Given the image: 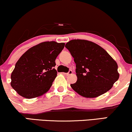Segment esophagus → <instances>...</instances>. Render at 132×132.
Wrapping results in <instances>:
<instances>
[{"label":"esophagus","instance_id":"esophagus-1","mask_svg":"<svg viewBox=\"0 0 132 132\" xmlns=\"http://www.w3.org/2000/svg\"><path fill=\"white\" fill-rule=\"evenodd\" d=\"M63 74H64V75H66V76H69V75H71V74H72V71L71 70H69V72L68 73H63Z\"/></svg>","mask_w":132,"mask_h":132}]
</instances>
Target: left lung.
Masks as SVG:
<instances>
[{
    "mask_svg": "<svg viewBox=\"0 0 132 132\" xmlns=\"http://www.w3.org/2000/svg\"><path fill=\"white\" fill-rule=\"evenodd\" d=\"M65 47L76 63L77 80L71 84L74 91L86 98L97 97L109 91L118 80V66L100 46L88 40L75 39Z\"/></svg>",
    "mask_w": 132,
    "mask_h": 132,
    "instance_id": "obj_1",
    "label": "left lung"
}]
</instances>
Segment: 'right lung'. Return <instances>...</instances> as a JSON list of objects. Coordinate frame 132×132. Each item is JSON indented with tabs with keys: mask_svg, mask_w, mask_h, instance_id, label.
Masks as SVG:
<instances>
[{
	"mask_svg": "<svg viewBox=\"0 0 132 132\" xmlns=\"http://www.w3.org/2000/svg\"><path fill=\"white\" fill-rule=\"evenodd\" d=\"M64 43L44 42L31 47L20 57L11 74V86L19 95L33 98L47 92L57 76L55 60Z\"/></svg>",
	"mask_w": 132,
	"mask_h": 132,
	"instance_id": "add662e5",
	"label": "right lung"
}]
</instances>
